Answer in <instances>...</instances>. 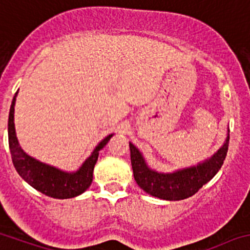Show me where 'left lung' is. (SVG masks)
<instances>
[{"instance_id": "1", "label": "left lung", "mask_w": 250, "mask_h": 250, "mask_svg": "<svg viewBox=\"0 0 250 250\" xmlns=\"http://www.w3.org/2000/svg\"><path fill=\"white\" fill-rule=\"evenodd\" d=\"M228 142L229 134L227 135L225 144L211 158L195 167L184 168L173 173H158L151 169L145 162L141 152L134 145L129 144L134 178L142 190L156 198L169 201L190 198L196 194L203 185L210 182L222 167L227 156Z\"/></svg>"}]
</instances>
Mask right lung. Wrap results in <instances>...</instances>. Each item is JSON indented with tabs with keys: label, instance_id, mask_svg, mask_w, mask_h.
Segmentation results:
<instances>
[{
	"label": "right lung",
	"instance_id": "1",
	"mask_svg": "<svg viewBox=\"0 0 250 250\" xmlns=\"http://www.w3.org/2000/svg\"><path fill=\"white\" fill-rule=\"evenodd\" d=\"M17 93L12 101L8 116V144L12 162L18 174L34 189L54 199H70L78 196L91 187L93 169L98 159L99 151L108 144L113 134L98 144L92 154L84 161L77 172L67 173L59 168L37 161L28 156L18 144L14 129V104Z\"/></svg>",
	"mask_w": 250,
	"mask_h": 250
}]
</instances>
